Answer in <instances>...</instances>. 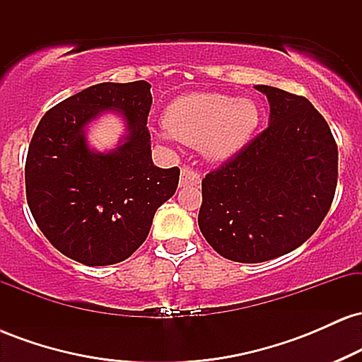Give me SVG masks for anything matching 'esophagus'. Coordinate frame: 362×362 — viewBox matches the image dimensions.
I'll list each match as a JSON object with an SVG mask.
<instances>
[{"mask_svg":"<svg viewBox=\"0 0 362 362\" xmlns=\"http://www.w3.org/2000/svg\"><path fill=\"white\" fill-rule=\"evenodd\" d=\"M201 184V177L197 175V172H194L192 168L184 167L182 168L180 175V187H189V185H199Z\"/></svg>","mask_w":362,"mask_h":362,"instance_id":"34e87169","label":"esophagus"}]
</instances>
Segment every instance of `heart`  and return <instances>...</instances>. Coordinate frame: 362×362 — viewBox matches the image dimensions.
<instances>
[{"label":"heart","mask_w":362,"mask_h":362,"mask_svg":"<svg viewBox=\"0 0 362 362\" xmlns=\"http://www.w3.org/2000/svg\"><path fill=\"white\" fill-rule=\"evenodd\" d=\"M259 120V107L252 98L226 93L184 95L170 103L163 115L172 138L199 146L202 155L214 161L238 153L252 138Z\"/></svg>","instance_id":"b5f03b06"}]
</instances>
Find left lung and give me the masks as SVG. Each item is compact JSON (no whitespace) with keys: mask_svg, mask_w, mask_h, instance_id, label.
Returning a JSON list of instances; mask_svg holds the SVG:
<instances>
[{"mask_svg":"<svg viewBox=\"0 0 362 362\" xmlns=\"http://www.w3.org/2000/svg\"><path fill=\"white\" fill-rule=\"evenodd\" d=\"M269 126L202 180L199 228L224 259L259 264L303 245L322 224L337 187V144L305 97L257 85Z\"/></svg>","mask_w":362,"mask_h":362,"instance_id":"8db88e82","label":"left lung"}]
</instances>
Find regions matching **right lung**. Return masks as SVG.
<instances>
[{
	"instance_id": "obj_1",
	"label": "right lung",
	"mask_w": 362,
	"mask_h": 362,
	"mask_svg": "<svg viewBox=\"0 0 362 362\" xmlns=\"http://www.w3.org/2000/svg\"><path fill=\"white\" fill-rule=\"evenodd\" d=\"M151 103L148 81L98 83L40 119L25 163L27 202L45 238L69 259L90 267L126 260L175 194L180 170L153 165ZM109 111L123 117L127 134L117 148L97 152L86 131Z\"/></svg>"
}]
</instances>
